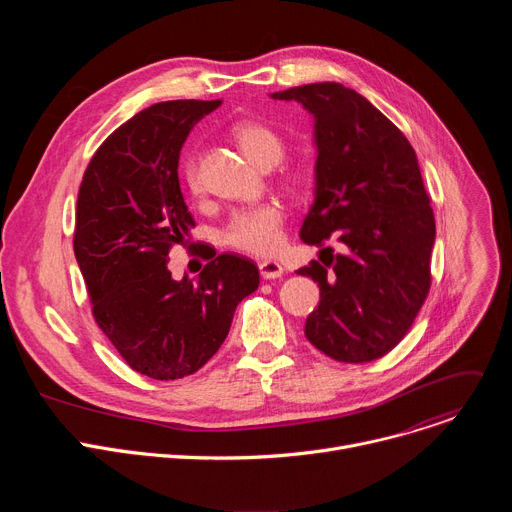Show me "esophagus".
Instances as JSON below:
<instances>
[{
    "label": "esophagus",
    "instance_id": "esophagus-1",
    "mask_svg": "<svg viewBox=\"0 0 512 512\" xmlns=\"http://www.w3.org/2000/svg\"><path fill=\"white\" fill-rule=\"evenodd\" d=\"M259 273L263 279H277L283 275V267L277 261H259Z\"/></svg>",
    "mask_w": 512,
    "mask_h": 512
}]
</instances>
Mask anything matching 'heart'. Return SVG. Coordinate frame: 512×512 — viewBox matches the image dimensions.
<instances>
[{
	"label": "heart",
	"mask_w": 512,
	"mask_h": 512,
	"mask_svg": "<svg viewBox=\"0 0 512 512\" xmlns=\"http://www.w3.org/2000/svg\"><path fill=\"white\" fill-rule=\"evenodd\" d=\"M233 137L241 148V152L247 156V160L259 168H271L283 158V152H285L283 139L267 125L243 123L235 127ZM184 180L192 194L202 192V182H200L198 166L194 160L186 162ZM283 182L289 188H300L302 174L287 172L283 176ZM283 221H285V214L277 202H261V204L233 212L221 231V237L225 245L237 251L259 255V257L273 255L283 241Z\"/></svg>",
	"instance_id": "b5f03b06"
}]
</instances>
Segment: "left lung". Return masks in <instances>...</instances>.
<instances>
[{"label":"left lung","instance_id":"8db88e82","mask_svg":"<svg viewBox=\"0 0 512 512\" xmlns=\"http://www.w3.org/2000/svg\"><path fill=\"white\" fill-rule=\"evenodd\" d=\"M314 117L316 188L300 237L340 253L298 273L318 281L320 304L306 338L340 362H371L411 328L431 285L435 221L407 137L367 99L340 83L273 93Z\"/></svg>","mask_w":512,"mask_h":512}]
</instances>
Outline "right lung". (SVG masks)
<instances>
[{"instance_id":"1","label":"right lung","mask_w":512,"mask_h":512,"mask_svg":"<svg viewBox=\"0 0 512 512\" xmlns=\"http://www.w3.org/2000/svg\"><path fill=\"white\" fill-rule=\"evenodd\" d=\"M223 101H166L133 115L95 152L77 200L75 257L93 316L133 371L156 381L196 373L259 287L253 261L223 253L176 281L170 249L194 218L178 160L192 127Z\"/></svg>"}]
</instances>
